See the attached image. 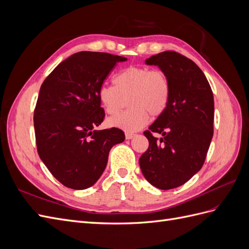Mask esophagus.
Listing matches in <instances>:
<instances>
[{"label": "esophagus", "mask_w": 249, "mask_h": 249, "mask_svg": "<svg viewBox=\"0 0 249 249\" xmlns=\"http://www.w3.org/2000/svg\"><path fill=\"white\" fill-rule=\"evenodd\" d=\"M134 136H135V134L129 133V132H125V139H132Z\"/></svg>", "instance_id": "obj_1"}]
</instances>
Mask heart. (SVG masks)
I'll use <instances>...</instances> for the list:
<instances>
[{
	"label": "heart",
	"mask_w": 249,
	"mask_h": 249,
	"mask_svg": "<svg viewBox=\"0 0 249 249\" xmlns=\"http://www.w3.org/2000/svg\"><path fill=\"white\" fill-rule=\"evenodd\" d=\"M113 85H102L97 91L100 104L110 116L122 110L124 100L131 109L115 118L109 124L125 132H136L148 123V114L160 116L166 109L170 97L168 78L161 70L146 66H131L118 72Z\"/></svg>",
	"instance_id": "b5f03b06"
}]
</instances>
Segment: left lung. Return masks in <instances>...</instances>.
I'll return each instance as SVG.
<instances>
[{
    "instance_id": "left-lung-1",
    "label": "left lung",
    "mask_w": 249,
    "mask_h": 249,
    "mask_svg": "<svg viewBox=\"0 0 249 249\" xmlns=\"http://www.w3.org/2000/svg\"><path fill=\"white\" fill-rule=\"evenodd\" d=\"M145 63L166 73L170 97L165 111L143 133L149 145L139 165L148 183L169 190L188 182L205 163L214 132V97L205 73L179 53L165 51Z\"/></svg>"
}]
</instances>
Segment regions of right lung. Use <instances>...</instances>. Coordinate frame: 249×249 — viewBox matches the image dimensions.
Segmentation results:
<instances>
[{
    "instance_id": "obj_1",
    "label": "right lung",
    "mask_w": 249,
    "mask_h": 249,
    "mask_svg": "<svg viewBox=\"0 0 249 249\" xmlns=\"http://www.w3.org/2000/svg\"><path fill=\"white\" fill-rule=\"evenodd\" d=\"M125 60L108 53L79 52L58 64L42 83L33 118L37 152L67 188L91 187L106 168L111 147L124 140L117 127H95L105 118L99 88Z\"/></svg>"
}]
</instances>
